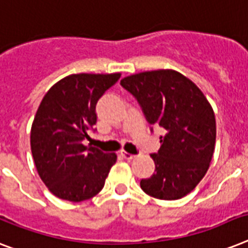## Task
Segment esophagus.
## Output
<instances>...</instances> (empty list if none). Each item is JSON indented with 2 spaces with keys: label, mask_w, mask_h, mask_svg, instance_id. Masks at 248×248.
Here are the masks:
<instances>
[{
  "label": "esophagus",
  "mask_w": 248,
  "mask_h": 248,
  "mask_svg": "<svg viewBox=\"0 0 248 248\" xmlns=\"http://www.w3.org/2000/svg\"><path fill=\"white\" fill-rule=\"evenodd\" d=\"M121 155L124 156V159H127V160H131V159H134V158H135L134 154H130V153L124 152V150H122V152H121Z\"/></svg>",
  "instance_id": "1"
}]
</instances>
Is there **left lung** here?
I'll return each instance as SVG.
<instances>
[{"mask_svg":"<svg viewBox=\"0 0 248 248\" xmlns=\"http://www.w3.org/2000/svg\"><path fill=\"white\" fill-rule=\"evenodd\" d=\"M150 124L162 127L160 148L152 154L155 172L140 181L145 194L177 200L208 172L217 136L214 110L190 78L173 70L140 72L121 80ZM153 130V128H152Z\"/></svg>","mask_w":248,"mask_h":248,"instance_id":"left-lung-1","label":"left lung"}]
</instances>
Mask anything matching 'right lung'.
<instances>
[{
  "mask_svg": "<svg viewBox=\"0 0 248 248\" xmlns=\"http://www.w3.org/2000/svg\"><path fill=\"white\" fill-rule=\"evenodd\" d=\"M121 74H74L56 82L34 117L30 146L38 174L54 196L78 202L95 196L117 155L92 145L95 106Z\"/></svg>",
  "mask_w": 248,
  "mask_h": 248,
  "instance_id": "right-lung-1",
  "label": "right lung"
}]
</instances>
